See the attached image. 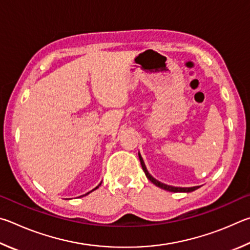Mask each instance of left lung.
I'll return each instance as SVG.
<instances>
[{
  "label": "left lung",
  "instance_id": "8db88e82",
  "mask_svg": "<svg viewBox=\"0 0 250 250\" xmlns=\"http://www.w3.org/2000/svg\"><path fill=\"white\" fill-rule=\"evenodd\" d=\"M138 156H139V160H141V165H142V168H143V170H144V172H145V174H146V177L149 179V180L154 183L155 186H157V187H159V188H161V189H164V190H167V191H169V192H192V191H194V190H196V189H199L200 187H191V188H180V187H172V186H168V185H165V183H163V182H160V181H158V180H156V179L151 176V174L148 172V170H147V168H146V166H145V163H144V160H143V158H142V156H141V154H139L138 152Z\"/></svg>",
  "mask_w": 250,
  "mask_h": 250
}]
</instances>
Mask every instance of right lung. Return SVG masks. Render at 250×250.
<instances>
[{
	"mask_svg": "<svg viewBox=\"0 0 250 250\" xmlns=\"http://www.w3.org/2000/svg\"><path fill=\"white\" fill-rule=\"evenodd\" d=\"M100 186H101V183H100V185H99V186H98V187H95V188H94V189H93V190H91V191H90V192H87V193H85V194H83V195H81V196H84V195H87V194H89V193H91V192H92V191H94V190H96V189H98V188H99V187H100Z\"/></svg>",
	"mask_w": 250,
	"mask_h": 250,
	"instance_id": "1",
	"label": "right lung"
}]
</instances>
